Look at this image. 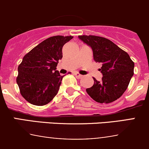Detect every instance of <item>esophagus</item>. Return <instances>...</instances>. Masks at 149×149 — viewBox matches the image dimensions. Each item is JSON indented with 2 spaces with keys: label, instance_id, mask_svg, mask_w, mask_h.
Masks as SVG:
<instances>
[{
  "label": "esophagus",
  "instance_id": "esophagus-1",
  "mask_svg": "<svg viewBox=\"0 0 149 149\" xmlns=\"http://www.w3.org/2000/svg\"><path fill=\"white\" fill-rule=\"evenodd\" d=\"M73 75H74L75 76H76V78H77V79H81L82 77H83V76H82V75H81L80 73H77V72H75L74 73H73Z\"/></svg>",
  "mask_w": 149,
  "mask_h": 149
}]
</instances>
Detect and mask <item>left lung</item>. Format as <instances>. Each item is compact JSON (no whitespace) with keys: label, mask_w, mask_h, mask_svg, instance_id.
Returning <instances> with one entry per match:
<instances>
[{"label":"left lung","mask_w":149,"mask_h":149,"mask_svg":"<svg viewBox=\"0 0 149 149\" xmlns=\"http://www.w3.org/2000/svg\"><path fill=\"white\" fill-rule=\"evenodd\" d=\"M79 38L91 47L94 61L102 65L99 69L103 75L102 81L93 78L94 84L86 88L87 94L99 103H110L119 99L133 76V61L108 39L94 35H80Z\"/></svg>","instance_id":"obj_1"}]
</instances>
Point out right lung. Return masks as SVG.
Listing matches in <instances>:
<instances>
[{
    "label": "right lung",
    "mask_w": 149,
    "mask_h": 149,
    "mask_svg": "<svg viewBox=\"0 0 149 149\" xmlns=\"http://www.w3.org/2000/svg\"><path fill=\"white\" fill-rule=\"evenodd\" d=\"M73 37H49L24 55L18 67L16 83L28 102L43 106L58 94L63 76L56 70V67L63 58V47Z\"/></svg>",
    "instance_id": "obj_1"
}]
</instances>
